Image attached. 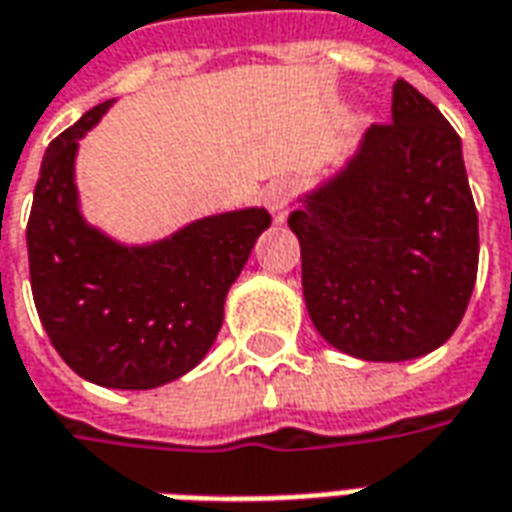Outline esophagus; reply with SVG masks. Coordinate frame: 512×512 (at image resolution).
Listing matches in <instances>:
<instances>
[{
  "label": "esophagus",
  "instance_id": "34e87169",
  "mask_svg": "<svg viewBox=\"0 0 512 512\" xmlns=\"http://www.w3.org/2000/svg\"><path fill=\"white\" fill-rule=\"evenodd\" d=\"M290 200H293V186H290V180H277V183H271V186H268L266 205L277 224H282L285 219H288Z\"/></svg>",
  "mask_w": 512,
  "mask_h": 512
}]
</instances>
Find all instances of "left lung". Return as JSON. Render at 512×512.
Here are the masks:
<instances>
[{
  "label": "left lung",
  "mask_w": 512,
  "mask_h": 512,
  "mask_svg": "<svg viewBox=\"0 0 512 512\" xmlns=\"http://www.w3.org/2000/svg\"><path fill=\"white\" fill-rule=\"evenodd\" d=\"M315 329L365 362H408L458 329L477 279V211L461 136L411 84L340 169L290 213Z\"/></svg>",
  "instance_id": "8db88e82"
}]
</instances>
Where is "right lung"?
<instances>
[{"instance_id": "right-lung-1", "label": "right lung", "mask_w": 512, "mask_h": 512, "mask_svg": "<svg viewBox=\"0 0 512 512\" xmlns=\"http://www.w3.org/2000/svg\"><path fill=\"white\" fill-rule=\"evenodd\" d=\"M93 106L46 150L27 224L40 323L76 376L109 389H156L211 351L224 299L268 230L266 208L213 213L153 244H120L84 219L76 153L109 112Z\"/></svg>"}]
</instances>
